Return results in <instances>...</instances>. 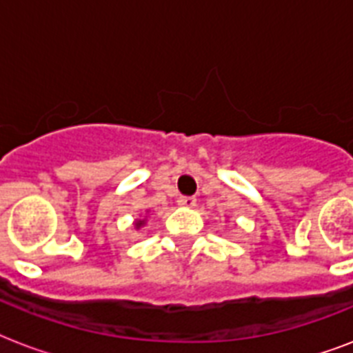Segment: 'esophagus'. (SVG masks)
I'll use <instances>...</instances> for the list:
<instances>
[{
    "label": "esophagus",
    "mask_w": 353,
    "mask_h": 353,
    "mask_svg": "<svg viewBox=\"0 0 353 353\" xmlns=\"http://www.w3.org/2000/svg\"><path fill=\"white\" fill-rule=\"evenodd\" d=\"M177 203L181 205V207H187V209H194L196 207V198H179Z\"/></svg>",
    "instance_id": "34e87169"
}]
</instances>
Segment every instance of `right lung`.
Listing matches in <instances>:
<instances>
[{
    "instance_id": "1",
    "label": "right lung",
    "mask_w": 353,
    "mask_h": 353,
    "mask_svg": "<svg viewBox=\"0 0 353 353\" xmlns=\"http://www.w3.org/2000/svg\"><path fill=\"white\" fill-rule=\"evenodd\" d=\"M146 212H148V210H146ZM146 221H148V218H146V216H144V218H137V220L133 221V225H135V229H141V227L146 225Z\"/></svg>"
}]
</instances>
